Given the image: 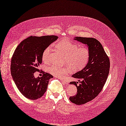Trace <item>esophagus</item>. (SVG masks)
<instances>
[{
    "label": "esophagus",
    "instance_id": "1",
    "mask_svg": "<svg viewBox=\"0 0 126 126\" xmlns=\"http://www.w3.org/2000/svg\"><path fill=\"white\" fill-rule=\"evenodd\" d=\"M61 80H62V82L63 83L64 85H68V83H69V82H68L67 80H64V79H61Z\"/></svg>",
    "mask_w": 126,
    "mask_h": 126
}]
</instances>
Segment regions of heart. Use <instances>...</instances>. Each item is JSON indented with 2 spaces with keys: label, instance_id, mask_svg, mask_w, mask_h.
<instances>
[{
  "label": "heart",
  "instance_id": "b5f03b06",
  "mask_svg": "<svg viewBox=\"0 0 126 126\" xmlns=\"http://www.w3.org/2000/svg\"><path fill=\"white\" fill-rule=\"evenodd\" d=\"M57 48L65 55L64 63L68 65L63 67L52 65L47 68V71L57 77H64L69 74L72 68L74 71L82 69L88 62L90 50L86 46L79 47L77 44L68 39H63L56 45ZM52 50L51 46L47 47L42 54V60L46 63L50 61Z\"/></svg>",
  "mask_w": 126,
  "mask_h": 126
}]
</instances>
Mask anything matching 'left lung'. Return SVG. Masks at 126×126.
I'll return each instance as SVG.
<instances>
[{"mask_svg": "<svg viewBox=\"0 0 126 126\" xmlns=\"http://www.w3.org/2000/svg\"><path fill=\"white\" fill-rule=\"evenodd\" d=\"M74 39L87 45L90 50V57L86 67L72 76L78 81L70 82L76 86L77 91L69 99L73 103L80 105L93 99L102 90L109 73L110 62L97 39L81 37H76Z\"/></svg>", "mask_w": 126, "mask_h": 126, "instance_id": "8db88e82", "label": "left lung"}]
</instances>
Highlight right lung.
Instances as JSON below:
<instances>
[{
    "mask_svg": "<svg viewBox=\"0 0 126 126\" xmlns=\"http://www.w3.org/2000/svg\"><path fill=\"white\" fill-rule=\"evenodd\" d=\"M58 37L55 35L31 36L22 40L16 48L11 58V72L17 88L25 97L37 99L47 91L49 80L53 76L39 69L42 54ZM39 71L43 76L35 78L34 73Z\"/></svg>",
    "mask_w": 126,
    "mask_h": 126,
    "instance_id": "add662e5",
    "label": "right lung"
}]
</instances>
